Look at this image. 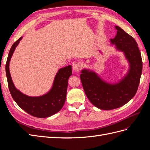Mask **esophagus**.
Instances as JSON below:
<instances>
[{
  "label": "esophagus",
  "mask_w": 150,
  "mask_h": 150,
  "mask_svg": "<svg viewBox=\"0 0 150 150\" xmlns=\"http://www.w3.org/2000/svg\"><path fill=\"white\" fill-rule=\"evenodd\" d=\"M83 66L81 64V63L79 62H74L72 64V69L74 71H77L79 72V71H81V69H82Z\"/></svg>",
  "instance_id": "esophagus-1"
}]
</instances>
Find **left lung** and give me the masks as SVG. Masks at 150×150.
<instances>
[{
  "instance_id": "left-lung-1",
  "label": "left lung",
  "mask_w": 150,
  "mask_h": 150,
  "mask_svg": "<svg viewBox=\"0 0 150 150\" xmlns=\"http://www.w3.org/2000/svg\"><path fill=\"white\" fill-rule=\"evenodd\" d=\"M117 34L111 43L116 49L123 52L129 64V69L117 83L111 84L101 79L96 72L88 69L81 71L80 78L86 96L94 106L104 110L121 107L132 99L138 88L143 62L137 42L118 26Z\"/></svg>"
}]
</instances>
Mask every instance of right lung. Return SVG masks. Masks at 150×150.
I'll list each match as a JSON object with an SVG mask.
<instances>
[{"instance_id": "obj_1", "label": "right lung", "mask_w": 150, "mask_h": 150, "mask_svg": "<svg viewBox=\"0 0 150 150\" xmlns=\"http://www.w3.org/2000/svg\"><path fill=\"white\" fill-rule=\"evenodd\" d=\"M22 38L13 44L8 53L6 65V72L8 89L11 96L19 106L28 114L37 117L51 116L59 111L66 101L68 79L72 74V66L69 65L58 71L49 91L38 97H31L22 93L13 84L9 71V62L17 46Z\"/></svg>"}]
</instances>
